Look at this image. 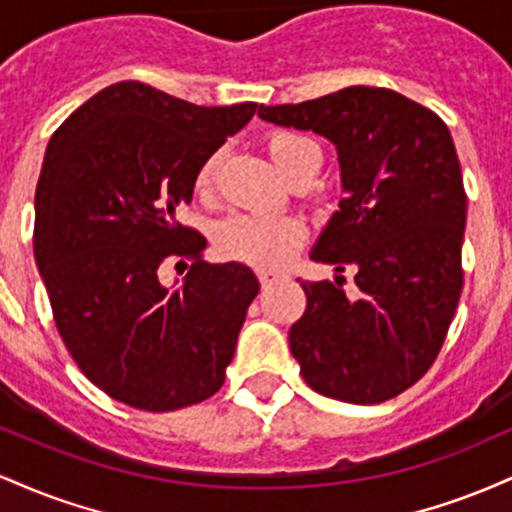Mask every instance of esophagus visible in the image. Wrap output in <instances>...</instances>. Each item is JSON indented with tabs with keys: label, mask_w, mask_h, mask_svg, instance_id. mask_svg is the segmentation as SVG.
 Masks as SVG:
<instances>
[{
	"label": "esophagus",
	"mask_w": 512,
	"mask_h": 512,
	"mask_svg": "<svg viewBox=\"0 0 512 512\" xmlns=\"http://www.w3.org/2000/svg\"><path fill=\"white\" fill-rule=\"evenodd\" d=\"M257 279H260L262 289H272V286L281 279V276L274 274V272H260V274H257Z\"/></svg>",
	"instance_id": "obj_1"
}]
</instances>
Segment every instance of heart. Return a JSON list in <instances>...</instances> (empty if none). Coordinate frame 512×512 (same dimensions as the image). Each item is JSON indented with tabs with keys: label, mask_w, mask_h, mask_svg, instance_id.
Here are the masks:
<instances>
[{
	"label": "heart",
	"mask_w": 512,
	"mask_h": 512,
	"mask_svg": "<svg viewBox=\"0 0 512 512\" xmlns=\"http://www.w3.org/2000/svg\"><path fill=\"white\" fill-rule=\"evenodd\" d=\"M264 149L286 180H291L310 158L320 154L313 139L296 132L269 134ZM219 163L221 154L214 151L199 166L195 175V192L199 197H211L214 192ZM303 236L301 221L289 219V216L236 214L216 226L214 245L216 252L226 260L250 264L257 269H276L296 252Z\"/></svg>",
	"instance_id": "obj_1"
}]
</instances>
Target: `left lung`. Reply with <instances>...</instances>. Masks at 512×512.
I'll use <instances>...</instances> for the list:
<instances>
[{
    "label": "left lung",
    "mask_w": 512,
    "mask_h": 512,
    "mask_svg": "<svg viewBox=\"0 0 512 512\" xmlns=\"http://www.w3.org/2000/svg\"><path fill=\"white\" fill-rule=\"evenodd\" d=\"M257 115L325 137L342 175L344 197L310 257L354 269L358 296L303 281L308 305L289 332L301 375L342 402L397 397L433 366L462 293L467 197L450 129L424 105L373 86L260 105Z\"/></svg>",
    "instance_id": "1"
}]
</instances>
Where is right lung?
Instances as JSON below:
<instances>
[{
    "label": "right lung",
    "mask_w": 512,
    "mask_h": 512,
    "mask_svg": "<svg viewBox=\"0 0 512 512\" xmlns=\"http://www.w3.org/2000/svg\"><path fill=\"white\" fill-rule=\"evenodd\" d=\"M255 110L120 81L52 134L35 190V262L64 346L117 402L173 411L223 385L260 281L240 262H204L207 240L178 223V209L204 158ZM166 259L193 262L180 287L160 284Z\"/></svg>",
    "instance_id": "right-lung-1"
}]
</instances>
